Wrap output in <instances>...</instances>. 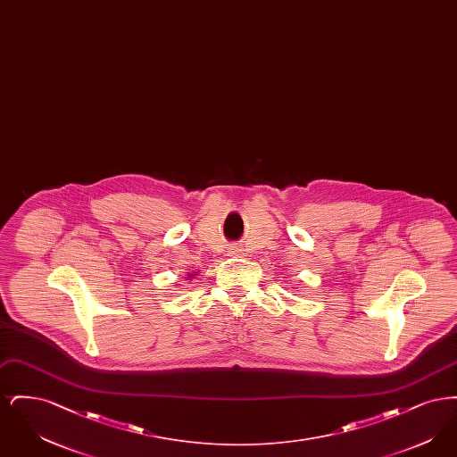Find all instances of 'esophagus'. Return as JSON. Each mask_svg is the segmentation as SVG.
<instances>
[{
	"label": "esophagus",
	"instance_id": "obj_1",
	"mask_svg": "<svg viewBox=\"0 0 457 457\" xmlns=\"http://www.w3.org/2000/svg\"><path fill=\"white\" fill-rule=\"evenodd\" d=\"M241 252H243V250L238 248V246H231V248H229V253H231V255H237V257H238V255H243Z\"/></svg>",
	"mask_w": 457,
	"mask_h": 457
}]
</instances>
